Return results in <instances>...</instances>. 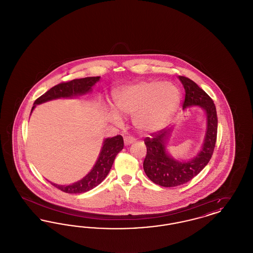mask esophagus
I'll return each mask as SVG.
<instances>
[{"instance_id": "esophagus-1", "label": "esophagus", "mask_w": 253, "mask_h": 253, "mask_svg": "<svg viewBox=\"0 0 253 253\" xmlns=\"http://www.w3.org/2000/svg\"><path fill=\"white\" fill-rule=\"evenodd\" d=\"M134 141H135V139L131 135H127L124 137V144L125 145L132 144Z\"/></svg>"}]
</instances>
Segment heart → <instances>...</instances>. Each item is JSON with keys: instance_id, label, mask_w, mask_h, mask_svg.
I'll return each mask as SVG.
<instances>
[{"instance_id": "1", "label": "heart", "mask_w": 253, "mask_h": 253, "mask_svg": "<svg viewBox=\"0 0 253 253\" xmlns=\"http://www.w3.org/2000/svg\"><path fill=\"white\" fill-rule=\"evenodd\" d=\"M180 92L172 84L151 80L125 86L115 95L116 110L133 116V124L141 132H157L164 128L180 103ZM109 117L117 123L121 116L109 109Z\"/></svg>"}]
</instances>
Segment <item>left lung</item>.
<instances>
[{"label": "left lung", "mask_w": 253, "mask_h": 253, "mask_svg": "<svg viewBox=\"0 0 253 253\" xmlns=\"http://www.w3.org/2000/svg\"><path fill=\"white\" fill-rule=\"evenodd\" d=\"M185 89L183 109L198 105L207 114V132L202 150L190 161L181 162L169 157L166 152V138L169 130L162 129L153 132L144 139L147 155L143 162L146 175L159 186L176 187L196 176L207 166L212 157L217 137V114L211 97L189 78L179 76Z\"/></svg>", "instance_id": "1"}]
</instances>
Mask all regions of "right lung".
I'll list each match as a JSON object with an SVG mask.
<instances>
[{"label":"right lung","mask_w":253,"mask_h":253,"mask_svg":"<svg viewBox=\"0 0 253 253\" xmlns=\"http://www.w3.org/2000/svg\"><path fill=\"white\" fill-rule=\"evenodd\" d=\"M98 81L99 77H88L84 79L73 80L70 82L60 83L59 84L55 85L42 96L37 98L34 102V106L32 107V111L35 108L36 104H41L51 99L60 97H71L73 96L88 93L91 91L93 85ZM123 146L124 142L121 135H116L111 138H106L103 142V146L99 157L97 158L96 165L84 178L68 186H60L53 183L52 185L66 193H83L94 189L105 179L112 168L115 158L123 149Z\"/></svg>","instance_id":"obj_1"}]
</instances>
